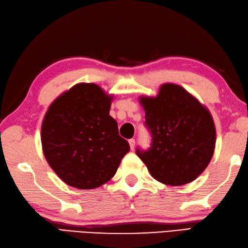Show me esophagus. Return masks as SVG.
Here are the masks:
<instances>
[{"label":"esophagus","mask_w":248,"mask_h":248,"mask_svg":"<svg viewBox=\"0 0 248 248\" xmlns=\"http://www.w3.org/2000/svg\"><path fill=\"white\" fill-rule=\"evenodd\" d=\"M128 143H129L130 149H132V150H134L135 144H136V141H135V139H129V140H128Z\"/></svg>","instance_id":"esophagus-1"}]
</instances>
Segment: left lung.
Here are the masks:
<instances>
[{"mask_svg":"<svg viewBox=\"0 0 248 248\" xmlns=\"http://www.w3.org/2000/svg\"><path fill=\"white\" fill-rule=\"evenodd\" d=\"M151 147L136 153L154 179L168 186L193 181L211 162L216 128L206 107L176 84L161 85L155 97L141 96Z\"/></svg>","mask_w":248,"mask_h":248,"instance_id":"left-lung-1","label":"left lung"}]
</instances>
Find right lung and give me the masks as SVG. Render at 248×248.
<instances>
[{
  "label": "right lung",
  "instance_id": "1",
  "mask_svg": "<svg viewBox=\"0 0 248 248\" xmlns=\"http://www.w3.org/2000/svg\"><path fill=\"white\" fill-rule=\"evenodd\" d=\"M113 96L80 83L56 98L45 113L41 141L46 161L64 184L95 189L115 175L129 144L109 114Z\"/></svg>",
  "mask_w": 248,
  "mask_h": 248
}]
</instances>
